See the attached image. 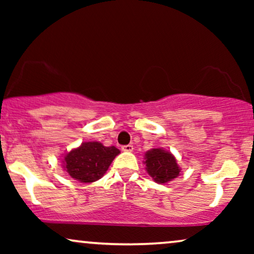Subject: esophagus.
Here are the masks:
<instances>
[{
    "label": "esophagus",
    "mask_w": 254,
    "mask_h": 254,
    "mask_svg": "<svg viewBox=\"0 0 254 254\" xmlns=\"http://www.w3.org/2000/svg\"><path fill=\"white\" fill-rule=\"evenodd\" d=\"M123 151H127V152H130V151H133V145L131 144H127V145H123Z\"/></svg>",
    "instance_id": "esophagus-1"
}]
</instances>
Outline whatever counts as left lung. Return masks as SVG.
Wrapping results in <instances>:
<instances>
[{
    "label": "left lung",
    "mask_w": 254,
    "mask_h": 254,
    "mask_svg": "<svg viewBox=\"0 0 254 254\" xmlns=\"http://www.w3.org/2000/svg\"><path fill=\"white\" fill-rule=\"evenodd\" d=\"M144 164L149 176H151L156 183L171 182L180 172L176 158L163 149H151L147 151Z\"/></svg>",
    "instance_id": "left-lung-1"
}]
</instances>
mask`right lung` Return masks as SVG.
Listing matches in <instances>:
<instances>
[{
    "mask_svg": "<svg viewBox=\"0 0 254 254\" xmlns=\"http://www.w3.org/2000/svg\"><path fill=\"white\" fill-rule=\"evenodd\" d=\"M120 150L104 147L99 142H84L64 157V169L71 178L81 183H93L104 176Z\"/></svg>",
    "mask_w": 254,
    "mask_h": 254,
    "instance_id": "right-lung-1",
    "label": "right lung"
}]
</instances>
